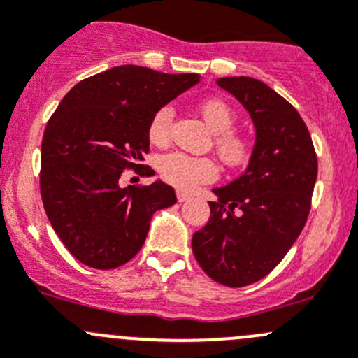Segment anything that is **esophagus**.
I'll use <instances>...</instances> for the list:
<instances>
[{
    "label": "esophagus",
    "instance_id": "1",
    "mask_svg": "<svg viewBox=\"0 0 358 358\" xmlns=\"http://www.w3.org/2000/svg\"><path fill=\"white\" fill-rule=\"evenodd\" d=\"M176 196H177V200H179V202H186V200H189V193L182 192V189H177Z\"/></svg>",
    "mask_w": 358,
    "mask_h": 358
}]
</instances>
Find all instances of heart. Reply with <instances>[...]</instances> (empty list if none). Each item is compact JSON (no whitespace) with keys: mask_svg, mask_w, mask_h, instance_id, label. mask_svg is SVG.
<instances>
[{"mask_svg":"<svg viewBox=\"0 0 358 358\" xmlns=\"http://www.w3.org/2000/svg\"><path fill=\"white\" fill-rule=\"evenodd\" d=\"M203 121L216 134L217 155L227 165H241L250 155V142L239 134H234L236 112L221 98H207L199 105ZM173 124V108L170 105L162 107L149 122V141L156 145H163L170 141ZM159 176L165 182L181 189H192L203 182L214 181L217 177V166L209 158H196L185 152H169L159 156L156 162Z\"/></svg>","mask_w":358,"mask_h":358,"instance_id":"b5f03b06","label":"heart"}]
</instances>
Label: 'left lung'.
<instances>
[{
  "instance_id": "obj_1",
  "label": "left lung",
  "mask_w": 358,
  "mask_h": 358,
  "mask_svg": "<svg viewBox=\"0 0 358 358\" xmlns=\"http://www.w3.org/2000/svg\"><path fill=\"white\" fill-rule=\"evenodd\" d=\"M216 83L250 112L257 138L246 172L213 189L217 202L192 248L210 279L239 288L265 278L301 236L318 162L301 114L272 87L251 77Z\"/></svg>"
}]
</instances>
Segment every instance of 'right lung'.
<instances>
[{"label": "right lung", "instance_id": "1", "mask_svg": "<svg viewBox=\"0 0 358 358\" xmlns=\"http://www.w3.org/2000/svg\"><path fill=\"white\" fill-rule=\"evenodd\" d=\"M200 80L124 64L75 84L42 138L40 193L54 232L80 264L115 268L144 246L152 214L177 202L172 186H119L141 170L152 115Z\"/></svg>", "mask_w": 358, "mask_h": 358}]
</instances>
